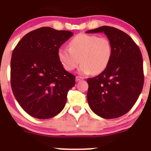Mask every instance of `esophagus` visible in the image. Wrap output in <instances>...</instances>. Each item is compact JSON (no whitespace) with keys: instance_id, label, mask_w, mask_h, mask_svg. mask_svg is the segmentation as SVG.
<instances>
[{"instance_id":"34e87169","label":"esophagus","mask_w":151,"mask_h":151,"mask_svg":"<svg viewBox=\"0 0 151 151\" xmlns=\"http://www.w3.org/2000/svg\"><path fill=\"white\" fill-rule=\"evenodd\" d=\"M82 79V77H80V76H77V77H76V82H79V81H80Z\"/></svg>"}]
</instances>
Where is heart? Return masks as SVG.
<instances>
[{"label": "heart", "mask_w": 151, "mask_h": 151, "mask_svg": "<svg viewBox=\"0 0 151 151\" xmlns=\"http://www.w3.org/2000/svg\"><path fill=\"white\" fill-rule=\"evenodd\" d=\"M113 47L106 37L79 34L69 42V47H61L58 57L66 71H72L82 63L79 71L82 74L103 72L111 61Z\"/></svg>", "instance_id": "obj_1"}]
</instances>
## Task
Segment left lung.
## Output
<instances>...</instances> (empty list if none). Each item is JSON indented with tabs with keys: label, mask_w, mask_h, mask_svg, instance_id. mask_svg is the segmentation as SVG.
<instances>
[{
	"label": "left lung",
	"mask_w": 151,
	"mask_h": 151,
	"mask_svg": "<svg viewBox=\"0 0 151 151\" xmlns=\"http://www.w3.org/2000/svg\"><path fill=\"white\" fill-rule=\"evenodd\" d=\"M104 32L113 47L111 61L99 75L88 78V102L91 110L104 119L127 113L138 99L144 84L143 62L139 47L122 30L109 26L87 31Z\"/></svg>",
	"instance_id": "8db88e82"
}]
</instances>
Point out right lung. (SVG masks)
I'll use <instances>...</instances> for the list:
<instances>
[{
	"mask_svg": "<svg viewBox=\"0 0 151 151\" xmlns=\"http://www.w3.org/2000/svg\"><path fill=\"white\" fill-rule=\"evenodd\" d=\"M72 35L70 31L43 27L25 35L13 50L12 91L31 116L50 119L64 108L75 76L63 67L58 50Z\"/></svg>",
	"mask_w": 151,
	"mask_h": 151,
	"instance_id": "add662e5",
	"label": "right lung"
}]
</instances>
